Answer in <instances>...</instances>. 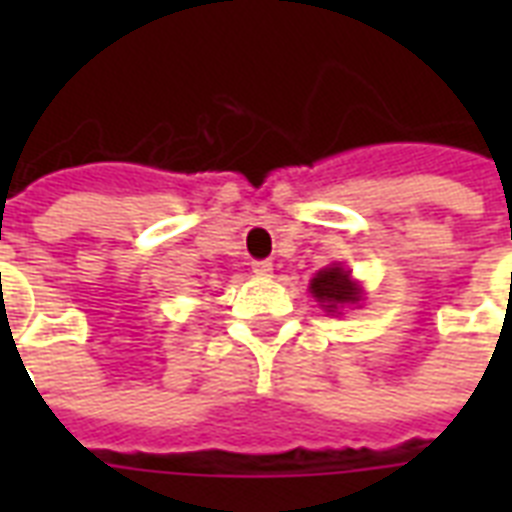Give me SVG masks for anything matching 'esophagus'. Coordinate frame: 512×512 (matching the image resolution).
<instances>
[{"instance_id": "1", "label": "esophagus", "mask_w": 512, "mask_h": 512, "mask_svg": "<svg viewBox=\"0 0 512 512\" xmlns=\"http://www.w3.org/2000/svg\"><path fill=\"white\" fill-rule=\"evenodd\" d=\"M252 271H255L257 276H271L273 263L271 260H255V263H252Z\"/></svg>"}]
</instances>
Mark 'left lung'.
<instances>
[{
    "label": "left lung",
    "instance_id": "8db88e82",
    "mask_svg": "<svg viewBox=\"0 0 512 512\" xmlns=\"http://www.w3.org/2000/svg\"><path fill=\"white\" fill-rule=\"evenodd\" d=\"M313 297L324 303L329 313H335L340 305L358 303V287L350 281V273H345L342 268L332 265V268H324V271L316 273V279L311 281Z\"/></svg>",
    "mask_w": 512,
    "mask_h": 512
}]
</instances>
